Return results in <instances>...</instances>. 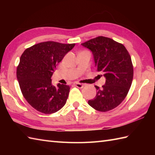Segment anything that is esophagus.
Here are the masks:
<instances>
[{
	"label": "esophagus",
	"mask_w": 155,
	"mask_h": 155,
	"mask_svg": "<svg viewBox=\"0 0 155 155\" xmlns=\"http://www.w3.org/2000/svg\"><path fill=\"white\" fill-rule=\"evenodd\" d=\"M74 85L75 87H77V88H82L83 87H84V84H81V83H74Z\"/></svg>",
	"instance_id": "esophagus-1"
}]
</instances>
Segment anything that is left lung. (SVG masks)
Listing matches in <instances>:
<instances>
[{"mask_svg": "<svg viewBox=\"0 0 155 155\" xmlns=\"http://www.w3.org/2000/svg\"><path fill=\"white\" fill-rule=\"evenodd\" d=\"M91 51L97 71H101L106 82L101 88L94 86L97 94L88 104L101 112L118 106L127 97L133 78V66L124 46L105 37H98L82 43Z\"/></svg>", "mask_w": 155, "mask_h": 155, "instance_id": "1", "label": "left lung"}]
</instances>
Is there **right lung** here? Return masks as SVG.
Here are the masks:
<instances>
[{
    "label": "right lung",
    "instance_id": "add662e5",
    "mask_svg": "<svg viewBox=\"0 0 155 155\" xmlns=\"http://www.w3.org/2000/svg\"><path fill=\"white\" fill-rule=\"evenodd\" d=\"M74 45L47 41L32 46L22 54L16 77L23 97L35 109L52 114L66 104L70 87L60 83L54 86L51 77L56 66Z\"/></svg>",
    "mask_w": 155,
    "mask_h": 155
}]
</instances>
